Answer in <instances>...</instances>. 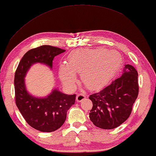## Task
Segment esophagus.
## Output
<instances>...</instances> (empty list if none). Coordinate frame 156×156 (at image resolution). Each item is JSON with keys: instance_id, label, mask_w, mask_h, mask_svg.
Returning a JSON list of instances; mask_svg holds the SVG:
<instances>
[{"instance_id": "obj_1", "label": "esophagus", "mask_w": 156, "mask_h": 156, "mask_svg": "<svg viewBox=\"0 0 156 156\" xmlns=\"http://www.w3.org/2000/svg\"><path fill=\"white\" fill-rule=\"evenodd\" d=\"M85 98V95L83 94H78L77 96H76V101H77V102H81Z\"/></svg>"}]
</instances>
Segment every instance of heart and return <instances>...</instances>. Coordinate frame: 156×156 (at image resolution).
<instances>
[{"mask_svg":"<svg viewBox=\"0 0 156 156\" xmlns=\"http://www.w3.org/2000/svg\"><path fill=\"white\" fill-rule=\"evenodd\" d=\"M122 57L117 51L104 48H80L68 56L66 64L59 66L58 76L66 87L73 89L76 73L90 90H98L110 82L120 68Z\"/></svg>","mask_w":156,"mask_h":156,"instance_id":"1","label":"heart"}]
</instances>
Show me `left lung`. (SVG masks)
<instances>
[{"mask_svg":"<svg viewBox=\"0 0 156 156\" xmlns=\"http://www.w3.org/2000/svg\"><path fill=\"white\" fill-rule=\"evenodd\" d=\"M138 73L135 67L126 65L119 78L89 98L93 106L90 119L102 129H113L128 119L139 92Z\"/></svg>","mask_w":156,"mask_h":156,"instance_id":"1","label":"left lung"}]
</instances>
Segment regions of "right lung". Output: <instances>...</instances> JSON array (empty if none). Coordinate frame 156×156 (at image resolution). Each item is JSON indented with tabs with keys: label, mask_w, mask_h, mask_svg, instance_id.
I'll return each mask as SVG.
<instances>
[{
	"label": "right lung",
	"mask_w": 156,
	"mask_h": 156,
	"mask_svg": "<svg viewBox=\"0 0 156 156\" xmlns=\"http://www.w3.org/2000/svg\"><path fill=\"white\" fill-rule=\"evenodd\" d=\"M65 51L48 45L33 48L25 54L14 76L15 101L26 122L41 132L50 133L60 128L65 123L67 110L75 103L76 94H65L57 89L44 98H37L28 92L25 77L30 66L41 63L52 69L54 58Z\"/></svg>",
	"instance_id": "right-lung-1"
}]
</instances>
